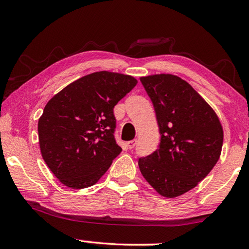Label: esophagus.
<instances>
[{
	"label": "esophagus",
	"instance_id": "34e87169",
	"mask_svg": "<svg viewBox=\"0 0 249 249\" xmlns=\"http://www.w3.org/2000/svg\"><path fill=\"white\" fill-rule=\"evenodd\" d=\"M136 144H137V141L136 140H133V141H129L128 142H127V146H128V148H134L135 146H136Z\"/></svg>",
	"mask_w": 249,
	"mask_h": 249
}]
</instances>
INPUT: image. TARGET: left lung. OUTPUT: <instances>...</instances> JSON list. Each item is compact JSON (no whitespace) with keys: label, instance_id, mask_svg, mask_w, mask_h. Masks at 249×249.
<instances>
[{"label":"left lung","instance_id":"left-lung-1","mask_svg":"<svg viewBox=\"0 0 249 249\" xmlns=\"http://www.w3.org/2000/svg\"><path fill=\"white\" fill-rule=\"evenodd\" d=\"M141 81L154 104L161 140L157 150L138 160L140 170L160 196H180L215 166L222 124L211 105L178 75L150 74Z\"/></svg>","mask_w":249,"mask_h":249}]
</instances>
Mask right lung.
Here are the masks:
<instances>
[{
    "mask_svg": "<svg viewBox=\"0 0 249 249\" xmlns=\"http://www.w3.org/2000/svg\"><path fill=\"white\" fill-rule=\"evenodd\" d=\"M132 75L98 71L71 82L48 101L38 120L40 153L62 184H95L122 148L113 108L136 86Z\"/></svg>",
    "mask_w": 249,
    "mask_h": 249,
    "instance_id": "obj_1",
    "label": "right lung"
}]
</instances>
